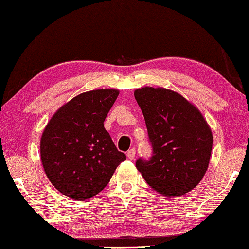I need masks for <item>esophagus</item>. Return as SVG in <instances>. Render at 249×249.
<instances>
[{
	"mask_svg": "<svg viewBox=\"0 0 249 249\" xmlns=\"http://www.w3.org/2000/svg\"><path fill=\"white\" fill-rule=\"evenodd\" d=\"M135 156H136V148H130V150H129L128 152H127L128 159L134 160L135 159Z\"/></svg>",
	"mask_w": 249,
	"mask_h": 249,
	"instance_id": "34e87169",
	"label": "esophagus"
}]
</instances>
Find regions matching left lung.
<instances>
[{"label":"left lung","mask_w":249,"mask_h":249,"mask_svg":"<svg viewBox=\"0 0 249 249\" xmlns=\"http://www.w3.org/2000/svg\"><path fill=\"white\" fill-rule=\"evenodd\" d=\"M152 154L136 167L160 195L179 196L195 189L207 170L213 135L201 113L179 93L164 88L135 91Z\"/></svg>","instance_id":"1"}]
</instances>
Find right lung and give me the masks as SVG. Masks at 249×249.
<instances>
[{
    "mask_svg": "<svg viewBox=\"0 0 249 249\" xmlns=\"http://www.w3.org/2000/svg\"><path fill=\"white\" fill-rule=\"evenodd\" d=\"M119 91L83 92L58 109L41 138V160L58 191L75 200L101 192L125 154L118 151L104 128Z\"/></svg>",
    "mask_w": 249,
    "mask_h": 249,
    "instance_id": "obj_1",
    "label": "right lung"
}]
</instances>
